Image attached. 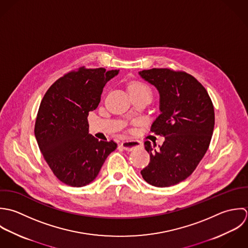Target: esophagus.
Returning <instances> with one entry per match:
<instances>
[{
  "label": "esophagus",
  "instance_id": "obj_1",
  "mask_svg": "<svg viewBox=\"0 0 248 248\" xmlns=\"http://www.w3.org/2000/svg\"><path fill=\"white\" fill-rule=\"evenodd\" d=\"M121 147L125 150H133L134 149L140 148L142 147V143L140 141H133V140H126V141H123L121 143Z\"/></svg>",
  "mask_w": 248,
  "mask_h": 248
}]
</instances>
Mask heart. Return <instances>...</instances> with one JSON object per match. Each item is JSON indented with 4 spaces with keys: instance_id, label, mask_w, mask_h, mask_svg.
I'll return each mask as SVG.
<instances>
[{
    "instance_id": "b5f03b06",
    "label": "heart",
    "mask_w": 248,
    "mask_h": 248,
    "mask_svg": "<svg viewBox=\"0 0 248 248\" xmlns=\"http://www.w3.org/2000/svg\"><path fill=\"white\" fill-rule=\"evenodd\" d=\"M129 92L130 94L133 93H147L149 96L152 95L151 89L149 88L148 85H146L145 83L142 82H134L129 86Z\"/></svg>"
}]
</instances>
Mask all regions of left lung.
<instances>
[{"label":"left lung","instance_id":"left-lung-1","mask_svg":"<svg viewBox=\"0 0 248 248\" xmlns=\"http://www.w3.org/2000/svg\"><path fill=\"white\" fill-rule=\"evenodd\" d=\"M139 75L159 92L161 114L150 130L165 137L159 149L145 142L150 161L141 174L152 186L170 187L188 178L208 150L214 105L203 85L186 72L153 68Z\"/></svg>","mask_w":248,"mask_h":248}]
</instances>
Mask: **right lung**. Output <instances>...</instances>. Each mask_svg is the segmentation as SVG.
<instances>
[{
    "label": "right lung",
    "instance_id": "1",
    "mask_svg": "<svg viewBox=\"0 0 248 248\" xmlns=\"http://www.w3.org/2000/svg\"><path fill=\"white\" fill-rule=\"evenodd\" d=\"M119 70L86 69L58 78L40 103L34 134L44 159L62 183L83 187L99 174L114 141H99L89 134L87 117L100 101L103 87Z\"/></svg>",
    "mask_w": 248,
    "mask_h": 248
}]
</instances>
